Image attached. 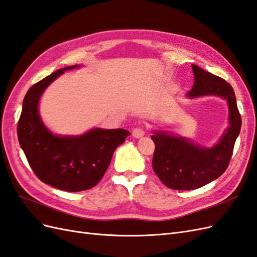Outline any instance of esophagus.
<instances>
[{
    "label": "esophagus",
    "mask_w": 257,
    "mask_h": 257,
    "mask_svg": "<svg viewBox=\"0 0 257 257\" xmlns=\"http://www.w3.org/2000/svg\"><path fill=\"white\" fill-rule=\"evenodd\" d=\"M132 135L135 138H142L145 135V131L143 127H136L132 132Z\"/></svg>",
    "instance_id": "34e87169"
}]
</instances>
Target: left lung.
Returning <instances> with one entry per match:
<instances>
[{
    "label": "left lung",
    "mask_w": 257,
    "mask_h": 257,
    "mask_svg": "<svg viewBox=\"0 0 257 257\" xmlns=\"http://www.w3.org/2000/svg\"><path fill=\"white\" fill-rule=\"evenodd\" d=\"M194 84L188 98L220 96L228 105V126L217 143L206 148L167 131H155L152 167L160 180L173 190H195L219 178L226 170L241 128V116L231 85L192 64Z\"/></svg>",
    "instance_id": "1"
}]
</instances>
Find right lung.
<instances>
[{
	"label": "right lung",
	"mask_w": 257,
	"mask_h": 257,
	"mask_svg": "<svg viewBox=\"0 0 257 257\" xmlns=\"http://www.w3.org/2000/svg\"><path fill=\"white\" fill-rule=\"evenodd\" d=\"M79 67L61 68L32 85L23 98L17 130L19 145L37 178L67 192L95 186L109 166L114 150L131 135L123 128L99 127L82 135H56L45 125L38 110L44 91L64 72Z\"/></svg>",
	"instance_id": "add662e5"
}]
</instances>
